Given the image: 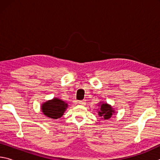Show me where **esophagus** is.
<instances>
[{
    "mask_svg": "<svg viewBox=\"0 0 160 160\" xmlns=\"http://www.w3.org/2000/svg\"><path fill=\"white\" fill-rule=\"evenodd\" d=\"M78 104L80 105H85V101H79L78 102Z\"/></svg>",
    "mask_w": 160,
    "mask_h": 160,
    "instance_id": "1",
    "label": "esophagus"
}]
</instances>
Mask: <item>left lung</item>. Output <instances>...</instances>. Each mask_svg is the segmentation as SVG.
I'll return each mask as SVG.
<instances>
[{
	"mask_svg": "<svg viewBox=\"0 0 160 160\" xmlns=\"http://www.w3.org/2000/svg\"><path fill=\"white\" fill-rule=\"evenodd\" d=\"M98 115L101 117L102 120H109L114 115L115 109L113 108L112 105H110L107 102H99L98 103Z\"/></svg>",
	"mask_w": 160,
	"mask_h": 160,
	"instance_id": "left-lung-1",
	"label": "left lung"
}]
</instances>
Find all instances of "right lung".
I'll return each instance as SVG.
<instances>
[{
  "label": "right lung",
  "mask_w": 160,
  "mask_h": 160,
  "mask_svg": "<svg viewBox=\"0 0 160 160\" xmlns=\"http://www.w3.org/2000/svg\"><path fill=\"white\" fill-rule=\"evenodd\" d=\"M68 107V105L63 100L58 97H54L52 99L43 102L41 106V110L48 118L58 119L63 115Z\"/></svg>",
  "instance_id": "right-lung-1"
}]
</instances>
